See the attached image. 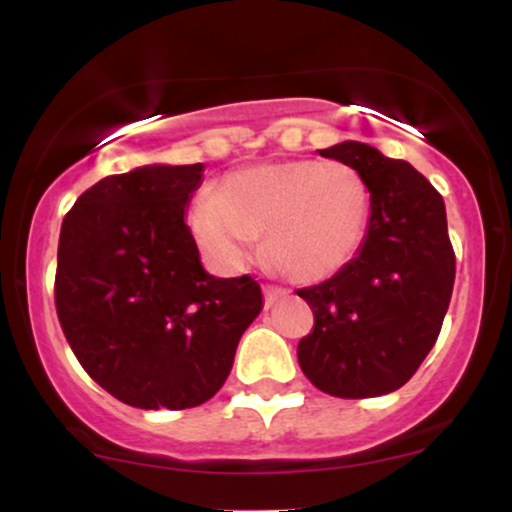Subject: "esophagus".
<instances>
[{
    "label": "esophagus",
    "instance_id": "esophagus-1",
    "mask_svg": "<svg viewBox=\"0 0 512 512\" xmlns=\"http://www.w3.org/2000/svg\"><path fill=\"white\" fill-rule=\"evenodd\" d=\"M284 298H289V291L286 289H279V286H264V305H267V308L284 301Z\"/></svg>",
    "mask_w": 512,
    "mask_h": 512
}]
</instances>
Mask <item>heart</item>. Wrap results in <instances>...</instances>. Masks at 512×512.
Returning a JSON list of instances; mask_svg holds the SVG:
<instances>
[{"label":"heart","instance_id":"heart-1","mask_svg":"<svg viewBox=\"0 0 512 512\" xmlns=\"http://www.w3.org/2000/svg\"><path fill=\"white\" fill-rule=\"evenodd\" d=\"M370 214L373 192L356 168L298 158L223 175L216 195L190 204L187 231L226 272L248 264L264 233V255L276 272L317 284L356 260Z\"/></svg>","mask_w":512,"mask_h":512}]
</instances>
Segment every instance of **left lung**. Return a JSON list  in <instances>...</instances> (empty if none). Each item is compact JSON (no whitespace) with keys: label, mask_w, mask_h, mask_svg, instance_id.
<instances>
[{"label":"left lung","mask_w":512,"mask_h":512,"mask_svg":"<svg viewBox=\"0 0 512 512\" xmlns=\"http://www.w3.org/2000/svg\"><path fill=\"white\" fill-rule=\"evenodd\" d=\"M320 156L356 168L373 192L366 243L349 267L301 289L315 327L298 363L332 397H380L402 387L436 344L455 284L445 202L407 161L342 142Z\"/></svg>","instance_id":"8db88e82"}]
</instances>
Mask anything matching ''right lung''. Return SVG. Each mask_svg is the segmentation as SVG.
<instances>
[{"mask_svg": "<svg viewBox=\"0 0 512 512\" xmlns=\"http://www.w3.org/2000/svg\"><path fill=\"white\" fill-rule=\"evenodd\" d=\"M204 163L108 175L64 216L55 305L103 390L139 409H190L226 383L262 310L255 279L211 276L185 223Z\"/></svg>", "mask_w": 512, "mask_h": 512, "instance_id": "add662e5", "label": "right lung"}]
</instances>
